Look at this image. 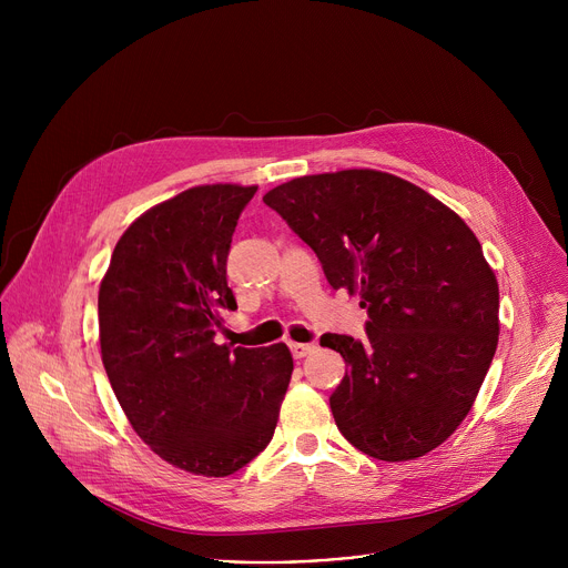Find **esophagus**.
<instances>
[{
	"instance_id": "1",
	"label": "esophagus",
	"mask_w": 568,
	"mask_h": 568,
	"mask_svg": "<svg viewBox=\"0 0 568 568\" xmlns=\"http://www.w3.org/2000/svg\"><path fill=\"white\" fill-rule=\"evenodd\" d=\"M313 349H315L313 343H290V352L294 359H304V356H308Z\"/></svg>"
}]
</instances>
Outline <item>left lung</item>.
I'll return each instance as SVG.
<instances>
[{"label":"left lung","mask_w":568,"mask_h":568,"mask_svg":"<svg viewBox=\"0 0 568 568\" xmlns=\"http://www.w3.org/2000/svg\"><path fill=\"white\" fill-rule=\"evenodd\" d=\"M322 262L359 292L366 338L324 334L347 364L332 394L343 437L386 463L454 435L497 349L499 287L479 239L449 206L379 170L296 176L264 197Z\"/></svg>","instance_id":"8db88e82"}]
</instances>
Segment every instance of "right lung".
I'll list each match as a JSON object with an SVG mask.
<instances>
[{
    "instance_id": "obj_1",
    "label": "right lung",
    "mask_w": 568,
    "mask_h": 568,
    "mask_svg": "<svg viewBox=\"0 0 568 568\" xmlns=\"http://www.w3.org/2000/svg\"><path fill=\"white\" fill-rule=\"evenodd\" d=\"M257 186H193L119 239L99 290L101 356L126 419L165 463L202 476L248 465L274 437L292 377L285 343H214L234 311L225 262Z\"/></svg>"
}]
</instances>
